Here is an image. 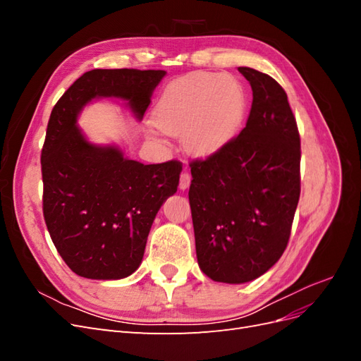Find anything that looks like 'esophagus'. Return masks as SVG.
Listing matches in <instances>:
<instances>
[{
  "label": "esophagus",
  "mask_w": 361,
  "mask_h": 361,
  "mask_svg": "<svg viewBox=\"0 0 361 361\" xmlns=\"http://www.w3.org/2000/svg\"><path fill=\"white\" fill-rule=\"evenodd\" d=\"M190 183H191V174H190L188 171H183V173L180 174V179H179V188H180L182 191L188 190Z\"/></svg>",
  "instance_id": "esophagus-1"
}]
</instances>
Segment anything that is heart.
Instances as JSON below:
<instances>
[{"label": "heart", "mask_w": 361, "mask_h": 361, "mask_svg": "<svg viewBox=\"0 0 361 361\" xmlns=\"http://www.w3.org/2000/svg\"><path fill=\"white\" fill-rule=\"evenodd\" d=\"M244 85L232 75L192 72L171 81L154 111L150 135L182 137L188 154L207 158L238 137L247 114Z\"/></svg>", "instance_id": "1"}]
</instances>
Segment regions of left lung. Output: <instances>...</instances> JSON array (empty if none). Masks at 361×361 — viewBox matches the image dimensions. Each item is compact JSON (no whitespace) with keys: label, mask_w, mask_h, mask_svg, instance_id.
<instances>
[{"label":"left lung","mask_w":361,"mask_h":361,"mask_svg":"<svg viewBox=\"0 0 361 361\" xmlns=\"http://www.w3.org/2000/svg\"><path fill=\"white\" fill-rule=\"evenodd\" d=\"M253 90L245 128L231 145L191 162L190 206L200 269L241 285L276 265L300 200V134L281 85L238 68Z\"/></svg>","instance_id":"8db88e82"}]
</instances>
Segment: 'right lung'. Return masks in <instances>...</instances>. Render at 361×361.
I'll return each instance as SVG.
<instances>
[{
  "label": "right lung",
  "mask_w": 361,
  "mask_h": 361,
  "mask_svg": "<svg viewBox=\"0 0 361 361\" xmlns=\"http://www.w3.org/2000/svg\"><path fill=\"white\" fill-rule=\"evenodd\" d=\"M166 71L94 69L64 92L42 149L43 216L54 245L81 277L120 280L145 256L152 223L178 191L180 162L145 166L114 145H94L78 116L94 99L125 101L141 120Z\"/></svg>",
  "instance_id": "obj_1"
}]
</instances>
